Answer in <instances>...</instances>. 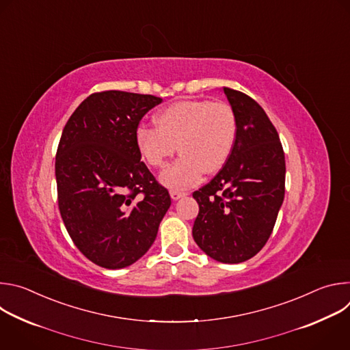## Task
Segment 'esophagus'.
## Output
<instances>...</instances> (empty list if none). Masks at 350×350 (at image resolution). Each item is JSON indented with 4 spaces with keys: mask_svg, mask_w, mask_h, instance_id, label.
<instances>
[{
    "mask_svg": "<svg viewBox=\"0 0 350 350\" xmlns=\"http://www.w3.org/2000/svg\"><path fill=\"white\" fill-rule=\"evenodd\" d=\"M185 195H187V192H184V191H176V189L170 191V196H172L173 201H177V199H180V198H183Z\"/></svg>",
    "mask_w": 350,
    "mask_h": 350,
    "instance_id": "1",
    "label": "esophagus"
}]
</instances>
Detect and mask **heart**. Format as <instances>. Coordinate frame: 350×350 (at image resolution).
Wrapping results in <instances>:
<instances>
[{"label":"heart","instance_id":"1","mask_svg":"<svg viewBox=\"0 0 350 350\" xmlns=\"http://www.w3.org/2000/svg\"><path fill=\"white\" fill-rule=\"evenodd\" d=\"M155 124L138 126L135 144L145 162L157 169H163L178 148L181 157L161 176V181L173 189L188 188L204 173L219 172L237 135L231 107L206 99L177 101L155 116Z\"/></svg>","mask_w":350,"mask_h":350}]
</instances>
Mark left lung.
I'll return each instance as SVG.
<instances>
[{
    "label": "left lung",
    "mask_w": 350,
    "mask_h": 350,
    "mask_svg": "<svg viewBox=\"0 0 350 350\" xmlns=\"http://www.w3.org/2000/svg\"><path fill=\"white\" fill-rule=\"evenodd\" d=\"M223 91L237 135L221 170L192 193L199 205L192 237L208 256L232 265L254 258L271 235L285 193V157L255 99L228 87Z\"/></svg>",
    "instance_id": "obj_1"
}]
</instances>
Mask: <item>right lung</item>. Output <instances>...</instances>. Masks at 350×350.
Listing matches in <instances>:
<instances>
[{
	"label": "right lung",
	"mask_w": 350,
	"mask_h": 350,
	"mask_svg": "<svg viewBox=\"0 0 350 350\" xmlns=\"http://www.w3.org/2000/svg\"><path fill=\"white\" fill-rule=\"evenodd\" d=\"M162 103L154 95L103 91L69 118L58 145V206L79 251L105 269H123L154 243L170 208L169 191L141 162L135 131Z\"/></svg>",
	"instance_id": "right-lung-1"
}]
</instances>
